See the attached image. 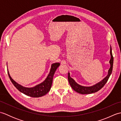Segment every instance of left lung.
<instances>
[{
	"instance_id": "8db88e82",
	"label": "left lung",
	"mask_w": 121,
	"mask_h": 121,
	"mask_svg": "<svg viewBox=\"0 0 121 121\" xmlns=\"http://www.w3.org/2000/svg\"><path fill=\"white\" fill-rule=\"evenodd\" d=\"M110 55H111V59H110L109 62L110 64V68L108 70V73L107 76L104 78L102 79L101 81H100L99 83L94 85L93 86L86 87L80 85L76 83L75 81L72 78H71L70 75V73H69L68 76V81L69 84H70L71 87L74 91H75L81 94H90L94 93V92H96L99 91L100 89H101L104 86V85L106 84L112 72L113 65V56L112 53L111 47H110Z\"/></svg>"
}]
</instances>
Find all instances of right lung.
I'll use <instances>...</instances> for the list:
<instances>
[{
  "instance_id": "add662e5",
  "label": "right lung",
  "mask_w": 121,
  "mask_h": 121,
  "mask_svg": "<svg viewBox=\"0 0 121 121\" xmlns=\"http://www.w3.org/2000/svg\"><path fill=\"white\" fill-rule=\"evenodd\" d=\"M59 65H60L59 63L52 64L51 65L50 73L45 80L43 83L32 88H27V87H24L21 86V85L15 82L11 78L8 71V74L12 84L20 92L32 97H40L44 96L50 91L51 85H52L54 74Z\"/></svg>"
}]
</instances>
